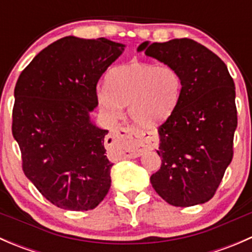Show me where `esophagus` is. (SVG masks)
Instances as JSON below:
<instances>
[{"instance_id":"esophagus-1","label":"esophagus","mask_w":252,"mask_h":252,"mask_svg":"<svg viewBox=\"0 0 252 252\" xmlns=\"http://www.w3.org/2000/svg\"><path fill=\"white\" fill-rule=\"evenodd\" d=\"M110 138L112 141L124 145V152L128 157L141 156L145 151L157 146L156 136L133 126H119L112 131Z\"/></svg>"}]
</instances>
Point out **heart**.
<instances>
[{"mask_svg": "<svg viewBox=\"0 0 252 252\" xmlns=\"http://www.w3.org/2000/svg\"><path fill=\"white\" fill-rule=\"evenodd\" d=\"M97 101L108 116L118 118L128 105L131 121L144 128L159 126L172 116L179 103L183 80L175 68L133 61L113 68Z\"/></svg>", "mask_w": 252, "mask_h": 252, "instance_id": "1", "label": "heart"}]
</instances>
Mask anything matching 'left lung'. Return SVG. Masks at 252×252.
I'll use <instances>...</instances> for the list:
<instances>
[{
    "label": "left lung",
    "mask_w": 252,
    "mask_h": 252,
    "mask_svg": "<svg viewBox=\"0 0 252 252\" xmlns=\"http://www.w3.org/2000/svg\"><path fill=\"white\" fill-rule=\"evenodd\" d=\"M175 68L183 91L175 111L158 128L161 168L150 182L178 207L212 199L233 158L238 126L235 85L225 63L191 39L142 42L138 52Z\"/></svg>",
    "instance_id": "1"
}]
</instances>
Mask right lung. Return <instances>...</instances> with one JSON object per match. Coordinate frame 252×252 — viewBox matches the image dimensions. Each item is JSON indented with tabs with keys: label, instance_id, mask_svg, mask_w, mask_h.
Wrapping results in <instances>:
<instances>
[{
	"label": "right lung",
	"instance_id": "add662e5",
	"mask_svg": "<svg viewBox=\"0 0 252 252\" xmlns=\"http://www.w3.org/2000/svg\"><path fill=\"white\" fill-rule=\"evenodd\" d=\"M126 45L65 36L37 53L14 89L12 133L23 171L57 207L93 210L111 188L108 130L91 121L96 85Z\"/></svg>",
	"mask_w": 252,
	"mask_h": 252
}]
</instances>
